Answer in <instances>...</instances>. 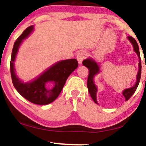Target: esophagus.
Wrapping results in <instances>:
<instances>
[{"mask_svg":"<svg viewBox=\"0 0 146 146\" xmlns=\"http://www.w3.org/2000/svg\"><path fill=\"white\" fill-rule=\"evenodd\" d=\"M86 55L87 54H86V52H84V51H80L78 53L76 58H77L78 61V63H80V64H81L82 62H83V60L86 58Z\"/></svg>","mask_w":146,"mask_h":146,"instance_id":"34e87169","label":"esophagus"}]
</instances>
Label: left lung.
Wrapping results in <instances>:
<instances>
[{"instance_id":"obj_1","label":"left lung","mask_w":146,"mask_h":146,"mask_svg":"<svg viewBox=\"0 0 146 146\" xmlns=\"http://www.w3.org/2000/svg\"><path fill=\"white\" fill-rule=\"evenodd\" d=\"M128 38L129 39V40L131 42L133 46L134 50H135V52L138 56L140 61H139V70H138V76H137L136 83H135V86H133L132 88L125 89V90H124V91L123 92V94L124 97H125V100H128V99H129L133 95V93H135L137 88H138V84H139L140 80H141V56H140L139 47H138V43H137L136 40H135L132 36H128ZM83 65L86 66V67H87L89 70V74H88V81H87V86H88V89L89 93H90V96H91L93 101H94L96 103H98L97 100H96L97 88H96V86H95L94 83H93V77L95 76V75L98 73L99 67L98 66L97 63H96L94 60L89 58L83 60Z\"/></svg>"}]
</instances>
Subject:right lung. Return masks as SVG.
I'll return each instance as SVG.
<instances>
[{
    "instance_id": "obj_1",
    "label": "right lung",
    "mask_w": 146,
    "mask_h": 146,
    "mask_svg": "<svg viewBox=\"0 0 146 146\" xmlns=\"http://www.w3.org/2000/svg\"><path fill=\"white\" fill-rule=\"evenodd\" d=\"M33 29V25L27 28L14 43L10 65L11 78L14 87L23 97L34 104L47 105L57 98L67 78L70 73L77 68L78 63L76 59L61 60L48 69L33 81L27 83L21 82L15 73L13 62L15 61V55L19 46L23 40L31 33ZM48 81H53L54 83V87L51 90L45 88V83Z\"/></svg>"
}]
</instances>
